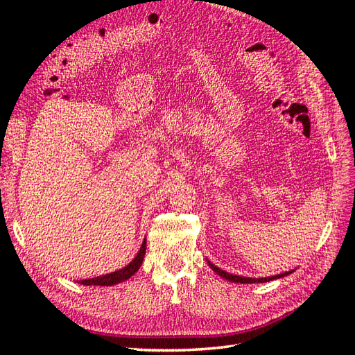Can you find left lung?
Listing matches in <instances>:
<instances>
[{"label":"left lung","instance_id":"8db88e82","mask_svg":"<svg viewBox=\"0 0 355 355\" xmlns=\"http://www.w3.org/2000/svg\"><path fill=\"white\" fill-rule=\"evenodd\" d=\"M209 266L211 268V270L216 272L218 275H220L222 278H225V280L228 282H232V283H241V284H252V283H266V282H272V280H277V278H282V277H286L288 274H292L293 271H287V272H283V274H277V275H272V277H263V278H250V277H241V275H234V274H230L227 271L220 270V268H218L216 265H213L211 262H209Z\"/></svg>","mask_w":355,"mask_h":355}]
</instances>
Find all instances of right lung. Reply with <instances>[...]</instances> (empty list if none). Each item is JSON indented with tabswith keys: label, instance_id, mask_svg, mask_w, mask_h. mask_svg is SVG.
Instances as JSON below:
<instances>
[{
	"label": "right lung",
	"instance_id": "add662e5",
	"mask_svg": "<svg viewBox=\"0 0 355 355\" xmlns=\"http://www.w3.org/2000/svg\"><path fill=\"white\" fill-rule=\"evenodd\" d=\"M145 253H146V239L144 240L141 249H139L137 254L135 256V259L127 266L121 268V270H118V271H114L111 274H105V275H99L94 278H85V280H80L78 283L83 286H114L118 283H123V282L128 280V278H130L135 272L139 271V268H141V265L144 262Z\"/></svg>",
	"mask_w": 355,
	"mask_h": 355
}]
</instances>
